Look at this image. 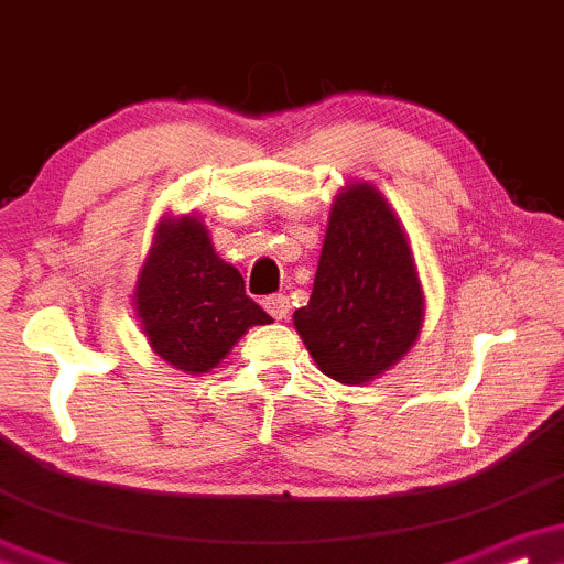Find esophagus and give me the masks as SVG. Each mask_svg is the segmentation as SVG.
Masks as SVG:
<instances>
[{
  "label": "esophagus",
  "mask_w": 564,
  "mask_h": 564,
  "mask_svg": "<svg viewBox=\"0 0 564 564\" xmlns=\"http://www.w3.org/2000/svg\"><path fill=\"white\" fill-rule=\"evenodd\" d=\"M265 312L271 314L274 319H288L290 314V299L288 295H269V299L263 301Z\"/></svg>",
  "instance_id": "1"
}]
</instances>
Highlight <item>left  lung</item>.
Returning <instances> with one entry per match:
<instances>
[{
  "instance_id": "8db88e82",
  "label": "left lung",
  "mask_w": 564,
  "mask_h": 564,
  "mask_svg": "<svg viewBox=\"0 0 564 564\" xmlns=\"http://www.w3.org/2000/svg\"><path fill=\"white\" fill-rule=\"evenodd\" d=\"M425 295L401 220L368 183L336 196L312 299L293 323L325 377L366 384L414 347Z\"/></svg>"
}]
</instances>
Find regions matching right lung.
I'll return each mask as SVG.
<instances>
[{
	"label": "right lung",
	"mask_w": 564,
	"mask_h": 564,
	"mask_svg": "<svg viewBox=\"0 0 564 564\" xmlns=\"http://www.w3.org/2000/svg\"><path fill=\"white\" fill-rule=\"evenodd\" d=\"M134 308L153 352L196 377L209 373L252 325L271 323L193 215L159 223L139 271Z\"/></svg>",
	"instance_id": "right-lung-1"
}]
</instances>
